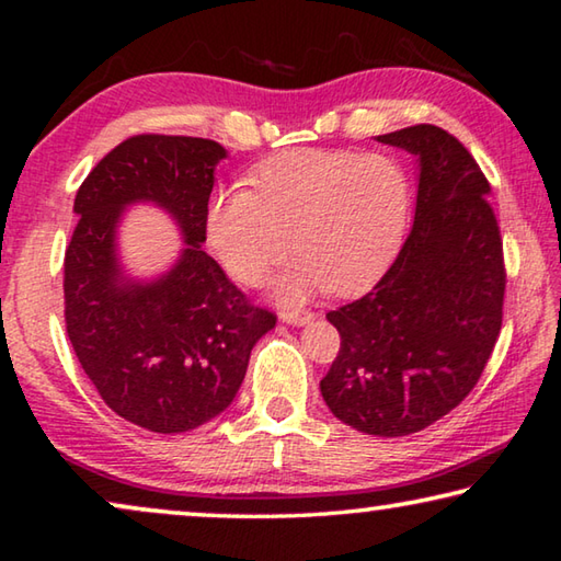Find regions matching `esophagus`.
I'll use <instances>...</instances> for the list:
<instances>
[{
	"label": "esophagus",
	"instance_id": "1",
	"mask_svg": "<svg viewBox=\"0 0 561 561\" xmlns=\"http://www.w3.org/2000/svg\"><path fill=\"white\" fill-rule=\"evenodd\" d=\"M279 319L291 327H307L309 321H314V314L311 311H279Z\"/></svg>",
	"mask_w": 561,
	"mask_h": 561
}]
</instances>
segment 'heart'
<instances>
[{
    "mask_svg": "<svg viewBox=\"0 0 561 561\" xmlns=\"http://www.w3.org/2000/svg\"><path fill=\"white\" fill-rule=\"evenodd\" d=\"M247 183L250 190H220L207 205V244L244 287H260L289 250L297 252L274 282L284 304L371 287L411 225V178L386 153L297 148L262 160Z\"/></svg>",
    "mask_w": 561,
    "mask_h": 561,
    "instance_id": "heart-1",
    "label": "heart"
}]
</instances>
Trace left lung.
<instances>
[{
    "label": "left lung",
    "instance_id": "8db88e82",
    "mask_svg": "<svg viewBox=\"0 0 561 561\" xmlns=\"http://www.w3.org/2000/svg\"><path fill=\"white\" fill-rule=\"evenodd\" d=\"M376 140L417 158L415 217L381 282L327 314L341 348L321 396L341 423L398 438L478 383L500 336L505 262L490 183L458 138L421 123Z\"/></svg>",
    "mask_w": 561,
    "mask_h": 561
}]
</instances>
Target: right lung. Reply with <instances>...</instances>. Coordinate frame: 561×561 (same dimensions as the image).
I'll list each match as a JSON object with an SVG mask.
<instances>
[{
  "label": "right lung",
  "mask_w": 561,
  "mask_h": 561,
  "mask_svg": "<svg viewBox=\"0 0 561 561\" xmlns=\"http://www.w3.org/2000/svg\"><path fill=\"white\" fill-rule=\"evenodd\" d=\"M207 138L133 136L83 180L64 257V317L76 358L113 413L185 433L234 401L257 341L277 324L203 250L215 168ZM138 202L174 217L186 244L171 270L136 280L117 257L122 213Z\"/></svg>",
  "instance_id": "add662e5"
}]
</instances>
